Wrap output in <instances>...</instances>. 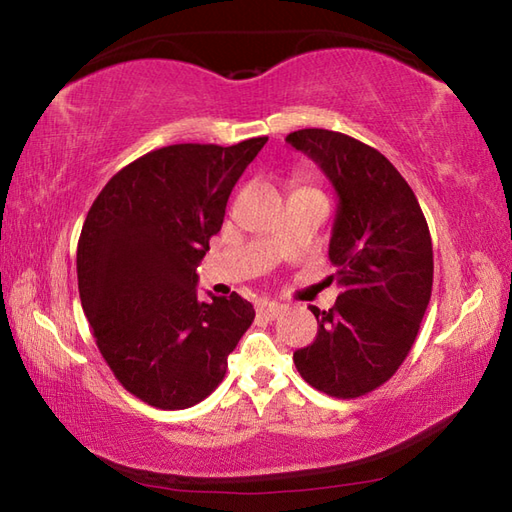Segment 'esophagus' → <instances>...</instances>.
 Segmentation results:
<instances>
[{"label":"esophagus","mask_w":512,"mask_h":512,"mask_svg":"<svg viewBox=\"0 0 512 512\" xmlns=\"http://www.w3.org/2000/svg\"><path fill=\"white\" fill-rule=\"evenodd\" d=\"M257 312L262 314L266 319H275L279 312H284V303H277V301H262L257 306Z\"/></svg>","instance_id":"obj_1"}]
</instances>
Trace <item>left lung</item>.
I'll list each match as a JSON object with an SVG mask.
<instances>
[{
    "label": "left lung",
    "mask_w": 512,
    "mask_h": 512,
    "mask_svg": "<svg viewBox=\"0 0 512 512\" xmlns=\"http://www.w3.org/2000/svg\"><path fill=\"white\" fill-rule=\"evenodd\" d=\"M286 143L317 162L339 198L328 255L341 295L330 310L310 306L317 339L292 361L323 394L365 396L396 374L418 336L433 286L429 226L374 147L330 129H299Z\"/></svg>",
    "instance_id": "left-lung-1"
}]
</instances>
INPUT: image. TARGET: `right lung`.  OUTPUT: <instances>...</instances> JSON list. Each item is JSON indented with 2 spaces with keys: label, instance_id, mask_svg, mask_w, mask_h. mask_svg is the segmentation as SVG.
Returning <instances> with one entry per match:
<instances>
[{
  "label": "right lung",
  "instance_id": "right-lung-1",
  "mask_svg": "<svg viewBox=\"0 0 512 512\" xmlns=\"http://www.w3.org/2000/svg\"><path fill=\"white\" fill-rule=\"evenodd\" d=\"M266 136L231 147L169 145L129 162L85 217L76 275L96 345L129 394L158 409L198 405L255 319L246 299H198L209 239Z\"/></svg>",
  "mask_w": 512,
  "mask_h": 512
}]
</instances>
